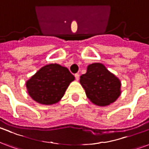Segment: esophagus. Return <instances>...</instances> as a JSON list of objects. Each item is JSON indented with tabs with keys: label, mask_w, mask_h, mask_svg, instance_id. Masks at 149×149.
<instances>
[{
	"label": "esophagus",
	"mask_w": 149,
	"mask_h": 149,
	"mask_svg": "<svg viewBox=\"0 0 149 149\" xmlns=\"http://www.w3.org/2000/svg\"><path fill=\"white\" fill-rule=\"evenodd\" d=\"M75 78H76V80H79V78H80V75H79V73H76V74H75Z\"/></svg>",
	"instance_id": "1"
}]
</instances>
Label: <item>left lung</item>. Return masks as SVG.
Returning <instances> with one entry per match:
<instances>
[{"instance_id":"obj_1","label":"left lung","mask_w":149,"mask_h":149,"mask_svg":"<svg viewBox=\"0 0 149 149\" xmlns=\"http://www.w3.org/2000/svg\"><path fill=\"white\" fill-rule=\"evenodd\" d=\"M80 83L87 97L95 105H110L121 95L119 79L101 63L89 65L87 72L80 76Z\"/></svg>"}]
</instances>
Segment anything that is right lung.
Segmentation results:
<instances>
[{"instance_id": "obj_1", "label": "right lung", "mask_w": 149, "mask_h": 149, "mask_svg": "<svg viewBox=\"0 0 149 149\" xmlns=\"http://www.w3.org/2000/svg\"><path fill=\"white\" fill-rule=\"evenodd\" d=\"M74 76L65 67L49 64L41 68L26 83L28 94L44 105L57 103L63 97Z\"/></svg>"}]
</instances>
